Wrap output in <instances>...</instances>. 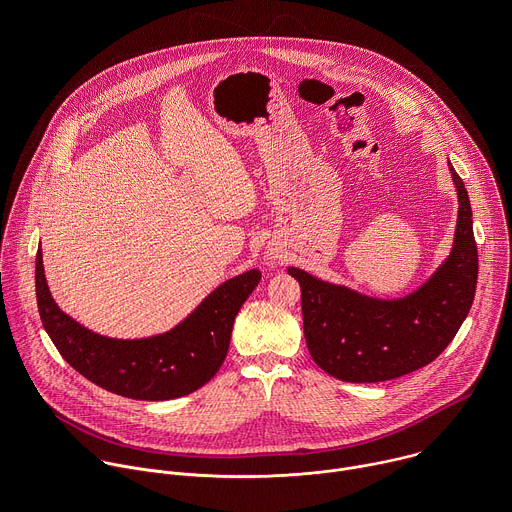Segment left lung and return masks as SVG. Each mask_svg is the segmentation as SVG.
<instances>
[{
	"label": "left lung",
	"instance_id": "1",
	"mask_svg": "<svg viewBox=\"0 0 512 512\" xmlns=\"http://www.w3.org/2000/svg\"><path fill=\"white\" fill-rule=\"evenodd\" d=\"M448 166L460 204L454 245L411 294L381 300L287 267L302 287L308 350L330 377L381 383L409 375L440 356L466 320L476 294L478 251L468 192L454 166Z\"/></svg>",
	"mask_w": 512,
	"mask_h": 512
}]
</instances>
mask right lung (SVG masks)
<instances>
[{
    "instance_id": "right-lung-1",
    "label": "right lung",
    "mask_w": 512,
    "mask_h": 512,
    "mask_svg": "<svg viewBox=\"0 0 512 512\" xmlns=\"http://www.w3.org/2000/svg\"><path fill=\"white\" fill-rule=\"evenodd\" d=\"M261 279L249 269L227 279L178 326L148 338L97 334L54 302L36 255V300L50 340L72 369L105 391L139 401H170L206 385L227 358L231 332L241 306Z\"/></svg>"
}]
</instances>
